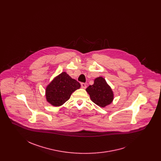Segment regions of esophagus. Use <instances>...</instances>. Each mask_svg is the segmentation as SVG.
Here are the masks:
<instances>
[{"instance_id": "obj_1", "label": "esophagus", "mask_w": 161, "mask_h": 161, "mask_svg": "<svg viewBox=\"0 0 161 161\" xmlns=\"http://www.w3.org/2000/svg\"><path fill=\"white\" fill-rule=\"evenodd\" d=\"M81 88H83V89H86V88L87 87V86H86V84H85L84 83H81Z\"/></svg>"}]
</instances>
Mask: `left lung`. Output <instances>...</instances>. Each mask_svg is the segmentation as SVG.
I'll use <instances>...</instances> for the list:
<instances>
[{
  "label": "left lung",
  "mask_w": 161,
  "mask_h": 161,
  "mask_svg": "<svg viewBox=\"0 0 161 161\" xmlns=\"http://www.w3.org/2000/svg\"><path fill=\"white\" fill-rule=\"evenodd\" d=\"M86 90L92 101L100 107L110 104L114 99L113 92L103 77L96 78L94 84L89 86Z\"/></svg>",
  "instance_id": "8db88e82"
}]
</instances>
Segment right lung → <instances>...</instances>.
I'll list each match as a JSON object with an SVG mask.
<instances>
[{
  "instance_id": "right-lung-1",
  "label": "right lung",
  "mask_w": 161,
  "mask_h": 161,
  "mask_svg": "<svg viewBox=\"0 0 161 161\" xmlns=\"http://www.w3.org/2000/svg\"><path fill=\"white\" fill-rule=\"evenodd\" d=\"M80 86L77 80L66 72H62L47 86L46 100L54 106H60L69 100L71 94Z\"/></svg>"
}]
</instances>
